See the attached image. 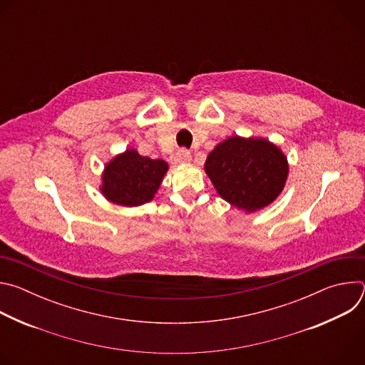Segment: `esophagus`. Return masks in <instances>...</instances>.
<instances>
[{
	"mask_svg": "<svg viewBox=\"0 0 365 365\" xmlns=\"http://www.w3.org/2000/svg\"><path fill=\"white\" fill-rule=\"evenodd\" d=\"M190 160H192V155H190V153L186 148H179L176 151V155H175V162L176 163L183 165V163H189Z\"/></svg>",
	"mask_w": 365,
	"mask_h": 365,
	"instance_id": "esophagus-1",
	"label": "esophagus"
}]
</instances>
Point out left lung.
Masks as SVG:
<instances>
[{
  "label": "left lung",
  "mask_w": 365,
  "mask_h": 365,
  "mask_svg": "<svg viewBox=\"0 0 365 365\" xmlns=\"http://www.w3.org/2000/svg\"><path fill=\"white\" fill-rule=\"evenodd\" d=\"M206 175L231 205L252 212L272 203L287 178L284 154L263 138H227L207 155Z\"/></svg>",
  "instance_id": "1"
}]
</instances>
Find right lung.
<instances>
[{
    "label": "right lung",
    "instance_id": "1",
    "mask_svg": "<svg viewBox=\"0 0 365 365\" xmlns=\"http://www.w3.org/2000/svg\"><path fill=\"white\" fill-rule=\"evenodd\" d=\"M166 172V162L127 150L106 168L101 190L114 203L138 206L153 199Z\"/></svg>",
    "mask_w": 365,
    "mask_h": 365
}]
</instances>
